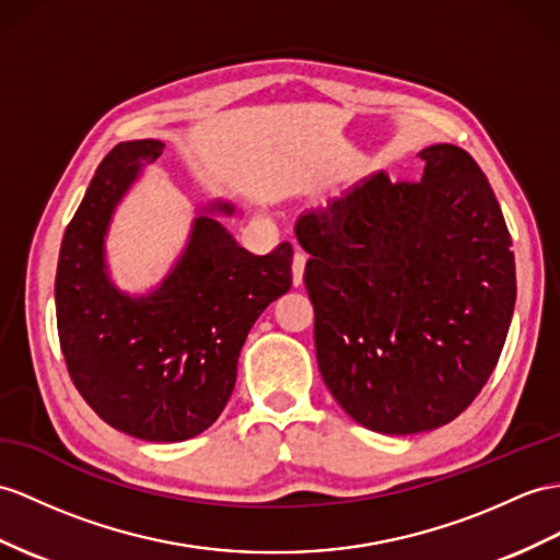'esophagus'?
Returning <instances> with one entry per match:
<instances>
[{
	"label": "esophagus",
	"mask_w": 560,
	"mask_h": 560,
	"mask_svg": "<svg viewBox=\"0 0 560 560\" xmlns=\"http://www.w3.org/2000/svg\"><path fill=\"white\" fill-rule=\"evenodd\" d=\"M304 268H306V254L296 247L294 258H292V280H294V284H302Z\"/></svg>",
	"instance_id": "obj_1"
}]
</instances>
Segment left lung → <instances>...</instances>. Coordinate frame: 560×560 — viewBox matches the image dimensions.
<instances>
[{"mask_svg": "<svg viewBox=\"0 0 560 560\" xmlns=\"http://www.w3.org/2000/svg\"><path fill=\"white\" fill-rule=\"evenodd\" d=\"M420 180L385 171L299 215L323 383L363 428L452 422L497 368L515 306L511 235L466 149H422Z\"/></svg>", "mask_w": 560, "mask_h": 560, "instance_id": "1", "label": "left lung"}]
</instances>
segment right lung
Instances as JSON below:
<instances>
[{
  "instance_id": "1",
  "label": "right lung",
  "mask_w": 560,
  "mask_h": 560,
  "mask_svg": "<svg viewBox=\"0 0 560 560\" xmlns=\"http://www.w3.org/2000/svg\"><path fill=\"white\" fill-rule=\"evenodd\" d=\"M163 142H120L104 156L68 223L57 266V327L68 375L108 425L147 442H183L211 428L235 389L240 349L264 308L290 290L292 244L242 249L211 218H195L180 261L154 292L116 290L104 235L120 197Z\"/></svg>"
}]
</instances>
